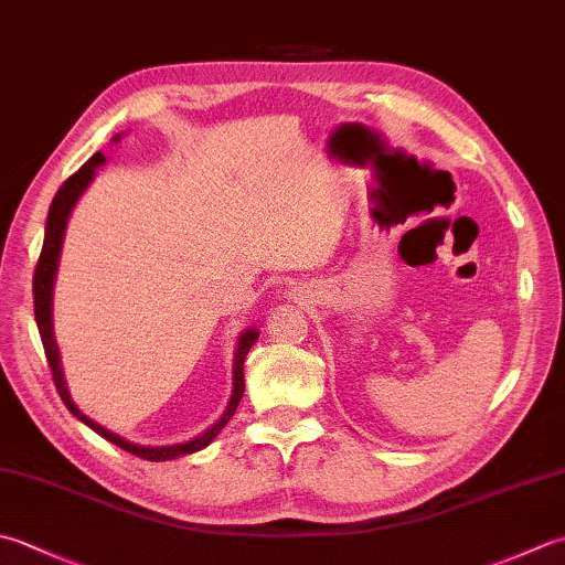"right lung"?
<instances>
[{"label": "right lung", "instance_id": "add662e5", "mask_svg": "<svg viewBox=\"0 0 565 565\" xmlns=\"http://www.w3.org/2000/svg\"><path fill=\"white\" fill-rule=\"evenodd\" d=\"M119 139V137H115ZM105 163L103 153H95V157L87 159L81 169H77L68 181H65L58 193H55L51 210H49V220H46V235H43V247H41V257L36 264V271H33V313H36V326H39V333H41V342H43V350H46V360H49V367L53 374V382H55V390H58L63 404L68 406V412L73 416L81 418L85 426H90L95 434L103 436L109 444L119 446L121 450L131 452V456H139L143 460H171V458H179V456H188V452H195L205 448L210 440H213L220 430L225 428V424L235 414V408L242 399V394H245V358L249 348L257 342L259 338V330H245V333L239 335L237 342V352H235V377H232V384H235V390H232L230 396V404L225 408V414L220 416V422H215L210 426L205 434H201L193 440H188V444H179V446H137L131 444V440L121 438L113 430H107L105 426H99L97 422H93L90 416H85L81 408H77L71 399L68 394V386H65L63 380V370H61V358H58V345H55V338H53V318H51V303H53V279H55V269H58V254H61V245H63V235H65V223H68V215L75 205L77 198L85 191L87 185H90L93 175L97 171V166Z\"/></svg>", "mask_w": 565, "mask_h": 565}]
</instances>
